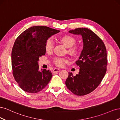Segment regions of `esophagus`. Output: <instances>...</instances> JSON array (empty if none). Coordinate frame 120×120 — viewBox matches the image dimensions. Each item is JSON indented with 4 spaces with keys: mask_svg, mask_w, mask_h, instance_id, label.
<instances>
[{
    "mask_svg": "<svg viewBox=\"0 0 120 120\" xmlns=\"http://www.w3.org/2000/svg\"><path fill=\"white\" fill-rule=\"evenodd\" d=\"M60 71V68H55L53 69V70L52 71V72L53 73H55V72H59Z\"/></svg>",
    "mask_w": 120,
    "mask_h": 120,
    "instance_id": "esophagus-1",
    "label": "esophagus"
}]
</instances>
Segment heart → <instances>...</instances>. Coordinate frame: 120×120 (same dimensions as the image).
<instances>
[{
  "mask_svg": "<svg viewBox=\"0 0 120 120\" xmlns=\"http://www.w3.org/2000/svg\"><path fill=\"white\" fill-rule=\"evenodd\" d=\"M60 42L64 45L67 48H68V52L71 56H75L79 51V49L77 46H73L75 43V39L71 35H64L61 36L59 38ZM53 48V43L52 40L49 38L45 42V49L46 52L51 53L52 52ZM68 60L64 58L56 57L54 59V62L56 66L59 67H63L64 63H67Z\"/></svg>",
  "mask_w": 120,
  "mask_h": 120,
  "instance_id": "b5f03b06",
  "label": "heart"
}]
</instances>
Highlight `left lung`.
<instances>
[{
  "label": "left lung",
  "instance_id": "8db88e82",
  "mask_svg": "<svg viewBox=\"0 0 120 120\" xmlns=\"http://www.w3.org/2000/svg\"><path fill=\"white\" fill-rule=\"evenodd\" d=\"M68 32L82 36L83 49L75 64L80 68L78 74L68 72L66 81L68 89L75 95L83 96L95 90L106 72L107 56L106 46L98 36L87 28H78Z\"/></svg>",
  "mask_w": 120,
  "mask_h": 120
}]
</instances>
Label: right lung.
Returning a JSON list of instances; mask_svg holds the SVG:
<instances>
[{"label": "right lung", "mask_w": 120, "mask_h": 120, "mask_svg": "<svg viewBox=\"0 0 120 120\" xmlns=\"http://www.w3.org/2000/svg\"><path fill=\"white\" fill-rule=\"evenodd\" d=\"M60 31L47 26H34L24 31L15 40L11 52L13 75L24 91L39 92L51 79V71L39 70L38 61L45 53L46 41Z\"/></svg>", "instance_id": "right-lung-1"}]
</instances>
